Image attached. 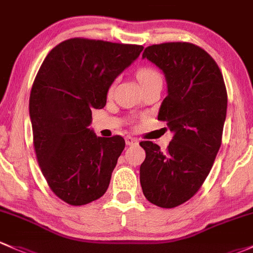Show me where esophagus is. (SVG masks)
<instances>
[{"instance_id":"34e87169","label":"esophagus","mask_w":253,"mask_h":253,"mask_svg":"<svg viewBox=\"0 0 253 253\" xmlns=\"http://www.w3.org/2000/svg\"><path fill=\"white\" fill-rule=\"evenodd\" d=\"M126 143L127 146H135V145H137L138 141H137V138H135L132 136H126Z\"/></svg>"}]
</instances>
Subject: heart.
<instances>
[{
	"instance_id": "heart-1",
	"label": "heart",
	"mask_w": 253,
	"mask_h": 253,
	"mask_svg": "<svg viewBox=\"0 0 253 253\" xmlns=\"http://www.w3.org/2000/svg\"><path fill=\"white\" fill-rule=\"evenodd\" d=\"M159 78H160L159 73L157 72L156 70L149 69V67H145V69L138 70L137 72V80L138 82H140L141 86L145 85V84H147L149 82H152V81L159 80Z\"/></svg>"
}]
</instances>
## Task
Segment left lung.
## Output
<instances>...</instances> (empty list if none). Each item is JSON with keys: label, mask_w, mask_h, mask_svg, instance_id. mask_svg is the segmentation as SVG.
Listing matches in <instances>:
<instances>
[{"label": "left lung", "mask_w": 253, "mask_h": 253, "mask_svg": "<svg viewBox=\"0 0 253 253\" xmlns=\"http://www.w3.org/2000/svg\"><path fill=\"white\" fill-rule=\"evenodd\" d=\"M165 76L168 95L158 119L173 132L167 152L151 141L140 146L146 159L140 182L146 199L171 209L189 200L208 177L221 147L227 90L216 61L198 45L169 42L142 54Z\"/></svg>", "instance_id": "1"}]
</instances>
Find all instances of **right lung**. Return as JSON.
Listing matches in <instances>:
<instances>
[{"label": "right lung", "mask_w": 253, "mask_h": 253, "mask_svg": "<svg viewBox=\"0 0 253 253\" xmlns=\"http://www.w3.org/2000/svg\"><path fill=\"white\" fill-rule=\"evenodd\" d=\"M142 49L71 39L41 65L29 104L35 151L50 189L70 205H85L107 191L126 141L96 136L89 127L91 111L105 107L110 86Z\"/></svg>", "instance_id": "obj_1"}]
</instances>
